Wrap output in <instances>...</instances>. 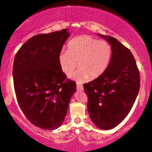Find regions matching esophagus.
I'll return each instance as SVG.
<instances>
[{"instance_id":"1","label":"esophagus","mask_w":152,"mask_h":152,"mask_svg":"<svg viewBox=\"0 0 152 152\" xmlns=\"http://www.w3.org/2000/svg\"><path fill=\"white\" fill-rule=\"evenodd\" d=\"M76 88H77L78 91H83V86L81 84H79V83H77V86H76Z\"/></svg>"}]
</instances>
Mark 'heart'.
I'll list each match as a JSON object with an SVG mask.
<instances>
[{
	"instance_id": "obj_1",
	"label": "heart",
	"mask_w": 152,
	"mask_h": 152,
	"mask_svg": "<svg viewBox=\"0 0 152 152\" xmlns=\"http://www.w3.org/2000/svg\"><path fill=\"white\" fill-rule=\"evenodd\" d=\"M112 48L106 41H99L83 35L72 39L68 44V50H61L58 61L64 74L70 75L80 66L71 78L83 81L88 78H96L105 72L111 61Z\"/></svg>"
}]
</instances>
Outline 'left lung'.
<instances>
[{
	"mask_svg": "<svg viewBox=\"0 0 152 152\" xmlns=\"http://www.w3.org/2000/svg\"><path fill=\"white\" fill-rule=\"evenodd\" d=\"M112 48L111 61L102 76L83 84L91 119L99 129L109 130L126 117L140 88V77L131 51L111 36L98 34Z\"/></svg>",
	"mask_w": 152,
	"mask_h": 152,
	"instance_id": "8db88e82",
	"label": "left lung"
}]
</instances>
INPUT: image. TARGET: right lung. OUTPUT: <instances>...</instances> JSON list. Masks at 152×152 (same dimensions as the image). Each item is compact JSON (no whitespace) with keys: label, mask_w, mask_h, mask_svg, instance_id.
Returning a JSON list of instances; mask_svg holds the SVG:
<instances>
[{"label":"right lung","mask_w":152,"mask_h":152,"mask_svg":"<svg viewBox=\"0 0 152 152\" xmlns=\"http://www.w3.org/2000/svg\"><path fill=\"white\" fill-rule=\"evenodd\" d=\"M69 37L67 29L38 34L17 52L13 66L14 89L19 106L34 126L54 130L62 124L76 82L67 79L58 61Z\"/></svg>","instance_id":"obj_1"}]
</instances>
